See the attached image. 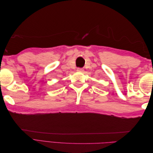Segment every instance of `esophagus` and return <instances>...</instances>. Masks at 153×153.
I'll use <instances>...</instances> for the list:
<instances>
[{"label": "esophagus", "mask_w": 153, "mask_h": 153, "mask_svg": "<svg viewBox=\"0 0 153 153\" xmlns=\"http://www.w3.org/2000/svg\"><path fill=\"white\" fill-rule=\"evenodd\" d=\"M76 71H77L78 72H83V71H84V69H83V68H77Z\"/></svg>", "instance_id": "34e87169"}]
</instances>
